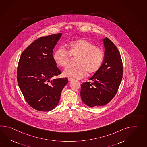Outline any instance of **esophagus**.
I'll return each instance as SVG.
<instances>
[{"label":"esophagus","mask_w":147,"mask_h":147,"mask_svg":"<svg viewBox=\"0 0 147 147\" xmlns=\"http://www.w3.org/2000/svg\"><path fill=\"white\" fill-rule=\"evenodd\" d=\"M68 80H69V81L71 82L73 81L74 79H73V78H68Z\"/></svg>","instance_id":"obj_1"}]
</instances>
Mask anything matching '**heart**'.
I'll return each instance as SVG.
<instances>
[{
	"label": "heart",
	"mask_w": 147,
	"mask_h": 147,
	"mask_svg": "<svg viewBox=\"0 0 147 147\" xmlns=\"http://www.w3.org/2000/svg\"><path fill=\"white\" fill-rule=\"evenodd\" d=\"M67 51L62 46L56 49L53 59L56 64L63 68L69 66L72 58H77V66L69 67L64 72L66 76L81 78L88 72L92 74L98 71L104 59V52L100 47L85 39L72 41L67 45Z\"/></svg>",
	"instance_id": "heart-1"
}]
</instances>
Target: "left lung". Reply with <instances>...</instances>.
Here are the masks:
<instances>
[{"label":"left lung","mask_w":147,"mask_h":147,"mask_svg":"<svg viewBox=\"0 0 147 147\" xmlns=\"http://www.w3.org/2000/svg\"><path fill=\"white\" fill-rule=\"evenodd\" d=\"M104 61L93 76L81 84V96L85 105L91 107L108 104L117 94L123 76L121 55L113 42L107 37L103 39Z\"/></svg>","instance_id":"8db88e82"}]
</instances>
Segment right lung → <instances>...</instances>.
I'll list each match as a JSON object with an SVG mask.
<instances>
[{
	"label": "right lung",
	"instance_id": "right-lung-1",
	"mask_svg": "<svg viewBox=\"0 0 147 147\" xmlns=\"http://www.w3.org/2000/svg\"><path fill=\"white\" fill-rule=\"evenodd\" d=\"M62 33L41 37L23 51L17 71L18 84L27 103L36 110H52L59 103L66 78L53 59V50Z\"/></svg>",
	"mask_w": 147,
	"mask_h": 147
}]
</instances>
